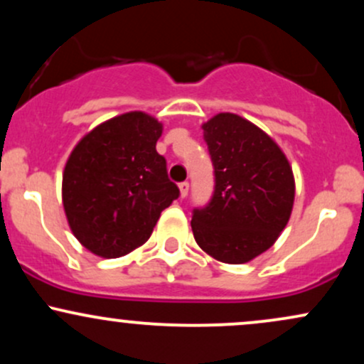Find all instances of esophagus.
Instances as JSON below:
<instances>
[{
    "instance_id": "esophagus-1",
    "label": "esophagus",
    "mask_w": 364,
    "mask_h": 364,
    "mask_svg": "<svg viewBox=\"0 0 364 364\" xmlns=\"http://www.w3.org/2000/svg\"><path fill=\"white\" fill-rule=\"evenodd\" d=\"M188 190H190V183H188V181L179 183V193H181L183 198H185V196L188 195Z\"/></svg>"
}]
</instances>
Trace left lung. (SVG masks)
I'll return each mask as SVG.
<instances>
[{"label":"left lung","instance_id":"1","mask_svg":"<svg viewBox=\"0 0 364 364\" xmlns=\"http://www.w3.org/2000/svg\"><path fill=\"white\" fill-rule=\"evenodd\" d=\"M214 193L193 208L191 229L203 252L224 263H246L269 250L294 203V176L279 145L248 119L220 112L203 123Z\"/></svg>","mask_w":364,"mask_h":364}]
</instances>
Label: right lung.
Instances as JSON below:
<instances>
[{
    "mask_svg": "<svg viewBox=\"0 0 364 364\" xmlns=\"http://www.w3.org/2000/svg\"><path fill=\"white\" fill-rule=\"evenodd\" d=\"M162 124L133 111L99 124L78 141L63 173V207L80 243L104 258L149 240L161 212L179 196L156 144Z\"/></svg>",
    "mask_w": 364,
    "mask_h": 364,
    "instance_id": "add662e5",
    "label": "right lung"
}]
</instances>
